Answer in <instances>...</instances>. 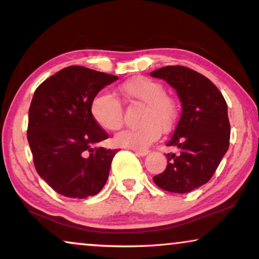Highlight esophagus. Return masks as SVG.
Instances as JSON below:
<instances>
[{
  "instance_id": "1",
  "label": "esophagus",
  "mask_w": 259,
  "mask_h": 259,
  "mask_svg": "<svg viewBox=\"0 0 259 259\" xmlns=\"http://www.w3.org/2000/svg\"><path fill=\"white\" fill-rule=\"evenodd\" d=\"M133 151L137 155H141V157H143V155H146L148 153L147 150H133Z\"/></svg>"
}]
</instances>
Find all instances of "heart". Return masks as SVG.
<instances>
[{
	"label": "heart",
	"mask_w": 259,
	"mask_h": 259,
	"mask_svg": "<svg viewBox=\"0 0 259 259\" xmlns=\"http://www.w3.org/2000/svg\"><path fill=\"white\" fill-rule=\"evenodd\" d=\"M120 92L132 101L145 104L140 122L143 126L127 128L115 136L119 146L145 150L160 136V130L168 132L177 121L176 101L165 94L161 82L147 76H136L126 80ZM91 114L94 121L106 131H116L122 126L123 108L118 98L101 93L92 100Z\"/></svg>",
	"instance_id": "obj_1"
}]
</instances>
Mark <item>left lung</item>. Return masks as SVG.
Returning a JSON list of instances; mask_svg holds the SVG:
<instances>
[{"label":"left lung","mask_w":259,"mask_h":259,"mask_svg":"<svg viewBox=\"0 0 259 259\" xmlns=\"http://www.w3.org/2000/svg\"><path fill=\"white\" fill-rule=\"evenodd\" d=\"M175 88L182 114L166 146L167 166L153 177L155 185L173 193H187L206 184L221 164L230 144L228 105L214 83L184 66H166L150 74Z\"/></svg>","instance_id":"8db88e82"}]
</instances>
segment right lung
<instances>
[{"instance_id":"add662e5","label":"right lung","mask_w":259,"mask_h":259,"mask_svg":"<svg viewBox=\"0 0 259 259\" xmlns=\"http://www.w3.org/2000/svg\"><path fill=\"white\" fill-rule=\"evenodd\" d=\"M118 76L69 66L45 80L29 107L27 138L36 172L53 190L83 199L100 192L118 150L95 144L108 134L91 114L92 100Z\"/></svg>"}]
</instances>
